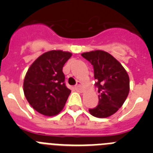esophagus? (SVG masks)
<instances>
[{
	"label": "esophagus",
	"instance_id": "esophagus-1",
	"mask_svg": "<svg viewBox=\"0 0 153 153\" xmlns=\"http://www.w3.org/2000/svg\"><path fill=\"white\" fill-rule=\"evenodd\" d=\"M75 89L78 91H81L82 90V86H81V83L80 82H77L76 85L75 86Z\"/></svg>",
	"mask_w": 153,
	"mask_h": 153
}]
</instances>
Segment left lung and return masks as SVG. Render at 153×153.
Returning a JSON list of instances; mask_svg holds the SVG:
<instances>
[{"label":"left lung","instance_id":"1","mask_svg":"<svg viewBox=\"0 0 153 153\" xmlns=\"http://www.w3.org/2000/svg\"><path fill=\"white\" fill-rule=\"evenodd\" d=\"M81 55L93 65L97 79L95 86L100 93L98 105L89 112L98 118L110 117L123 106L128 97L129 75L122 64L106 51H90Z\"/></svg>","mask_w":153,"mask_h":153}]
</instances>
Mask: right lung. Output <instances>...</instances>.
<instances>
[{
	"mask_svg": "<svg viewBox=\"0 0 153 153\" xmlns=\"http://www.w3.org/2000/svg\"><path fill=\"white\" fill-rule=\"evenodd\" d=\"M72 56L70 52L51 51L39 56L27 72L24 93L32 107L45 116L58 114L71 90L66 86L63 67Z\"/></svg>",
	"mask_w": 153,
	"mask_h": 153,
	"instance_id": "obj_1",
	"label": "right lung"
}]
</instances>
